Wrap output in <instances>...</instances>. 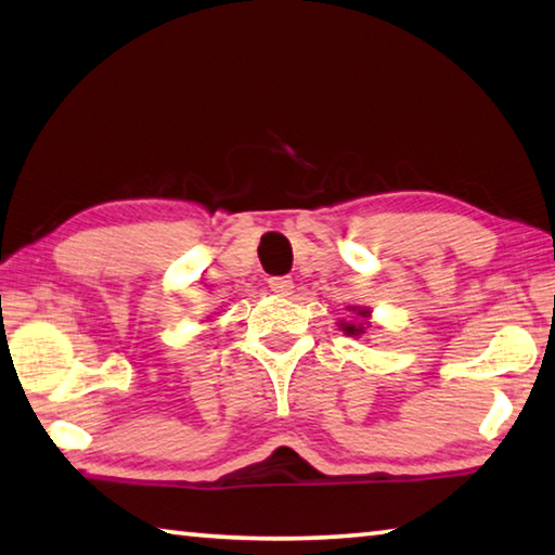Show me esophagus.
Here are the masks:
<instances>
[{
	"label": "esophagus",
	"mask_w": 555,
	"mask_h": 555,
	"mask_svg": "<svg viewBox=\"0 0 555 555\" xmlns=\"http://www.w3.org/2000/svg\"><path fill=\"white\" fill-rule=\"evenodd\" d=\"M269 288L279 296H286V294H291V288H294V279H291V276H271Z\"/></svg>",
	"instance_id": "34e87169"
}]
</instances>
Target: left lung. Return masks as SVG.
Masks as SVG:
<instances>
[{
  "label": "left lung",
  "mask_w": 555,
  "mask_h": 555,
  "mask_svg": "<svg viewBox=\"0 0 555 555\" xmlns=\"http://www.w3.org/2000/svg\"><path fill=\"white\" fill-rule=\"evenodd\" d=\"M350 311H354L357 315L362 318V321H367L370 318V308H360V306H350ZM343 331L347 335H362L364 333V323H340Z\"/></svg>",
  "instance_id": "8db88e82"
}]
</instances>
